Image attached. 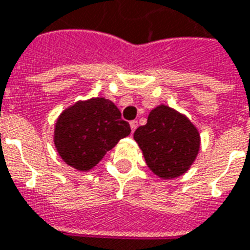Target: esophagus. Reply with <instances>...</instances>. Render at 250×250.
Segmentation results:
<instances>
[{"instance_id": "obj_1", "label": "esophagus", "mask_w": 250, "mask_h": 250, "mask_svg": "<svg viewBox=\"0 0 250 250\" xmlns=\"http://www.w3.org/2000/svg\"><path fill=\"white\" fill-rule=\"evenodd\" d=\"M129 125H131V131H132V132H133L135 129L138 128V122L132 121V122H131V123H129Z\"/></svg>"}]
</instances>
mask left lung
Masks as SVG:
<instances>
[{
    "mask_svg": "<svg viewBox=\"0 0 250 250\" xmlns=\"http://www.w3.org/2000/svg\"><path fill=\"white\" fill-rule=\"evenodd\" d=\"M133 139L150 170L163 180L176 178L190 169L201 148V136L188 118L174 108L160 104L148 115Z\"/></svg>",
    "mask_w": 250,
    "mask_h": 250,
    "instance_id": "8db88e82",
    "label": "left lung"
}]
</instances>
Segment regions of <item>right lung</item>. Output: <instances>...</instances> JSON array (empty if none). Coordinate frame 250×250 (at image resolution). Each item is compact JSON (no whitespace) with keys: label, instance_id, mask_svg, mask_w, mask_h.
Instances as JSON below:
<instances>
[{"label":"right lung","instance_id":"add662e5","mask_svg":"<svg viewBox=\"0 0 250 250\" xmlns=\"http://www.w3.org/2000/svg\"><path fill=\"white\" fill-rule=\"evenodd\" d=\"M131 133L119 108L106 98L79 101L57 118L53 143L62 161L77 170L94 167L107 150Z\"/></svg>","mask_w":250,"mask_h":250}]
</instances>
